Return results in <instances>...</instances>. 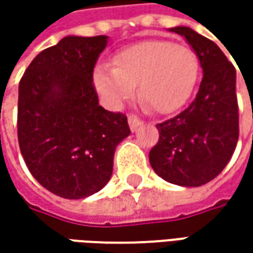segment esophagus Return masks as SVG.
I'll use <instances>...</instances> for the list:
<instances>
[{
	"instance_id": "obj_1",
	"label": "esophagus",
	"mask_w": 253,
	"mask_h": 253,
	"mask_svg": "<svg viewBox=\"0 0 253 253\" xmlns=\"http://www.w3.org/2000/svg\"><path fill=\"white\" fill-rule=\"evenodd\" d=\"M128 124H129V128H131V131H136V128L141 125V120H139L136 115L131 114V115L128 117Z\"/></svg>"
}]
</instances>
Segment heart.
<instances>
[{"instance_id": "obj_1", "label": "heart", "mask_w": 253, "mask_h": 253, "mask_svg": "<svg viewBox=\"0 0 253 253\" xmlns=\"http://www.w3.org/2000/svg\"><path fill=\"white\" fill-rule=\"evenodd\" d=\"M200 73L197 53L170 41H145L121 50L114 66L94 70L97 91L114 107L129 100L139 84V97L151 110L170 114L189 100Z\"/></svg>"}]
</instances>
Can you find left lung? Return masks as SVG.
<instances>
[{
    "mask_svg": "<svg viewBox=\"0 0 253 253\" xmlns=\"http://www.w3.org/2000/svg\"><path fill=\"white\" fill-rule=\"evenodd\" d=\"M186 38L199 56L203 80L194 101L179 115L156 125L159 141L149 152L158 176L184 187L217 177L239 136L237 72L217 44L187 26L170 29Z\"/></svg>",
    "mask_w": 253,
    "mask_h": 253,
    "instance_id": "obj_1",
    "label": "left lung"
}]
</instances>
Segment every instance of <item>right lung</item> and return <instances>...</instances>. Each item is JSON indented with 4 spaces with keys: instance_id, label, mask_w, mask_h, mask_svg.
Returning a JSON list of instances; mask_svg holds the SVG:
<instances>
[{
    "instance_id": "right-lung-1",
    "label": "right lung",
    "mask_w": 253,
    "mask_h": 253,
    "mask_svg": "<svg viewBox=\"0 0 253 253\" xmlns=\"http://www.w3.org/2000/svg\"><path fill=\"white\" fill-rule=\"evenodd\" d=\"M107 36H66L42 50L19 82L18 142L29 171L59 197H88L108 183L126 115L98 105L94 67Z\"/></svg>"
}]
</instances>
